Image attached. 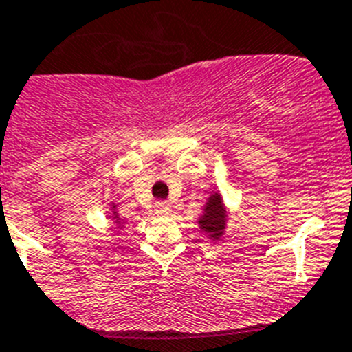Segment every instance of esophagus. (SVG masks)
Returning <instances> with one entry per match:
<instances>
[{
    "mask_svg": "<svg viewBox=\"0 0 352 352\" xmlns=\"http://www.w3.org/2000/svg\"><path fill=\"white\" fill-rule=\"evenodd\" d=\"M170 210H172V205H170L168 201H157L156 207H154L156 215H168Z\"/></svg>",
    "mask_w": 352,
    "mask_h": 352,
    "instance_id": "obj_1",
    "label": "esophagus"
}]
</instances>
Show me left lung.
Returning <instances> with one entry per match:
<instances>
[{"instance_id": "left-lung-1", "label": "left lung", "mask_w": 352, "mask_h": 352, "mask_svg": "<svg viewBox=\"0 0 352 352\" xmlns=\"http://www.w3.org/2000/svg\"><path fill=\"white\" fill-rule=\"evenodd\" d=\"M228 217H230V212L224 205L223 195L219 191H212L210 196L207 198V204L204 205V210L198 217L199 231L210 242H217L226 233Z\"/></svg>"}]
</instances>
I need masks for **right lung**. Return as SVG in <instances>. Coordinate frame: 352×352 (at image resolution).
I'll list each match as a JSON object with an SVG mask.
<instances>
[{"label":"right lung","mask_w":352,"mask_h":352,"mask_svg":"<svg viewBox=\"0 0 352 352\" xmlns=\"http://www.w3.org/2000/svg\"><path fill=\"white\" fill-rule=\"evenodd\" d=\"M110 212H112V221H113V226H116V230L121 231L122 228H124V221L121 219V215H119V212H117V205L112 204L110 201Z\"/></svg>","instance_id":"1"}]
</instances>
